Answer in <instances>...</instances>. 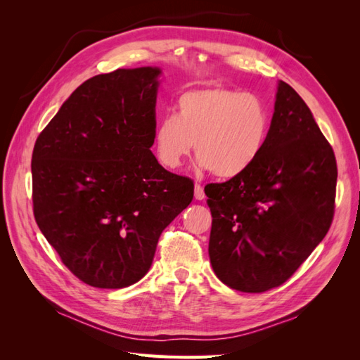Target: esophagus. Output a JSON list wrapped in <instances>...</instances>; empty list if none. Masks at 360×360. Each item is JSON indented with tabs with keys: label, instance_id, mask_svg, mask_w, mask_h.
<instances>
[{
	"label": "esophagus",
	"instance_id": "obj_1",
	"mask_svg": "<svg viewBox=\"0 0 360 360\" xmlns=\"http://www.w3.org/2000/svg\"><path fill=\"white\" fill-rule=\"evenodd\" d=\"M204 198H205L204 189H202V186H201L200 183H197V184H195V200L201 201V200H204Z\"/></svg>",
	"mask_w": 360,
	"mask_h": 360
}]
</instances>
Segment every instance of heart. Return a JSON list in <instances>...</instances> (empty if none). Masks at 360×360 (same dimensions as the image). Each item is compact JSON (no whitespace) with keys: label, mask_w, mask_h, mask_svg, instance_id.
I'll return each instance as SVG.
<instances>
[{"label":"heart","mask_w":360,"mask_h":360,"mask_svg":"<svg viewBox=\"0 0 360 360\" xmlns=\"http://www.w3.org/2000/svg\"><path fill=\"white\" fill-rule=\"evenodd\" d=\"M269 129L267 108L257 96L222 85L201 86L181 93L174 115L159 120L153 147L162 165L176 169L195 143L201 168L234 179L263 153Z\"/></svg>","instance_id":"1"}]
</instances>
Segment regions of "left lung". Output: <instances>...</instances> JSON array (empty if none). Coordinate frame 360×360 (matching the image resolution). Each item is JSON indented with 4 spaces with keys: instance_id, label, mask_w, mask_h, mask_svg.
Wrapping results in <instances>:
<instances>
[{
    "instance_id": "8db88e82",
    "label": "left lung",
    "mask_w": 360,
    "mask_h": 360,
    "mask_svg": "<svg viewBox=\"0 0 360 360\" xmlns=\"http://www.w3.org/2000/svg\"><path fill=\"white\" fill-rule=\"evenodd\" d=\"M336 177L329 141L302 97L281 81L258 160L242 176L204 188L216 276L243 292L284 284L329 231Z\"/></svg>"
}]
</instances>
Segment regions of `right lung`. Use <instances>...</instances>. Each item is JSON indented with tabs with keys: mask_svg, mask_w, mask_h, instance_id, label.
<instances>
[{
	"mask_svg": "<svg viewBox=\"0 0 360 360\" xmlns=\"http://www.w3.org/2000/svg\"><path fill=\"white\" fill-rule=\"evenodd\" d=\"M158 68L117 69L76 89L32 150V212L84 284L124 288L148 271L162 231L193 198V181L150 147Z\"/></svg>",
	"mask_w": 360,
	"mask_h": 360,
	"instance_id": "obj_1",
	"label": "right lung"
}]
</instances>
